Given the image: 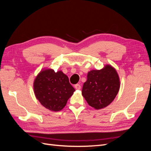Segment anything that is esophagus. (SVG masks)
I'll use <instances>...</instances> for the list:
<instances>
[{"mask_svg": "<svg viewBox=\"0 0 151 151\" xmlns=\"http://www.w3.org/2000/svg\"><path fill=\"white\" fill-rule=\"evenodd\" d=\"M75 88L76 89H81V85L79 84H77L75 85Z\"/></svg>", "mask_w": 151, "mask_h": 151, "instance_id": "1", "label": "esophagus"}]
</instances>
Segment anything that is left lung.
Wrapping results in <instances>:
<instances>
[{
    "label": "left lung",
    "instance_id": "obj_1",
    "mask_svg": "<svg viewBox=\"0 0 151 151\" xmlns=\"http://www.w3.org/2000/svg\"><path fill=\"white\" fill-rule=\"evenodd\" d=\"M120 79L116 70L106 65L101 70L88 72L82 94L89 106L96 109L106 107L117 95Z\"/></svg>",
    "mask_w": 151,
    "mask_h": 151
}]
</instances>
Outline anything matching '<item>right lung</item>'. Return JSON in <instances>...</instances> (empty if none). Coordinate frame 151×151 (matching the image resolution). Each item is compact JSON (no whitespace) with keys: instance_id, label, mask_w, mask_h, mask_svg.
I'll list each match as a JSON object with an SVG mask.
<instances>
[{"instance_id":"add662e5","label":"right lung","mask_w":151,"mask_h":151,"mask_svg":"<svg viewBox=\"0 0 151 151\" xmlns=\"http://www.w3.org/2000/svg\"><path fill=\"white\" fill-rule=\"evenodd\" d=\"M36 98L43 106L52 111H60L74 93V88L62 71L53 69L41 71L33 84Z\"/></svg>"}]
</instances>
